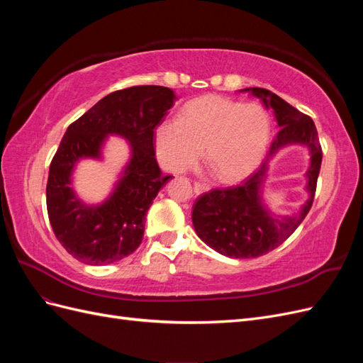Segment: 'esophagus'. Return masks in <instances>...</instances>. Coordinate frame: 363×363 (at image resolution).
Wrapping results in <instances>:
<instances>
[{
    "label": "esophagus",
    "mask_w": 363,
    "mask_h": 363,
    "mask_svg": "<svg viewBox=\"0 0 363 363\" xmlns=\"http://www.w3.org/2000/svg\"><path fill=\"white\" fill-rule=\"evenodd\" d=\"M194 191L196 195H200L203 192H207L208 191V184L206 183H201V182H195L194 183Z\"/></svg>",
    "instance_id": "esophagus-1"
}]
</instances>
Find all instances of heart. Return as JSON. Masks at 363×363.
I'll return each instance as SVG.
<instances>
[{"label":"heart","mask_w":363,"mask_h":363,"mask_svg":"<svg viewBox=\"0 0 363 363\" xmlns=\"http://www.w3.org/2000/svg\"><path fill=\"white\" fill-rule=\"evenodd\" d=\"M269 116L256 103L208 95L184 106L180 119L156 127V156L164 169L183 172L206 159L223 182H238L257 168L269 140Z\"/></svg>","instance_id":"obj_1"}]
</instances>
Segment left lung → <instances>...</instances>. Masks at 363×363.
Masks as SVG:
<instances>
[{"instance_id":"obj_1","label":"left lung","mask_w":363,"mask_h":363,"mask_svg":"<svg viewBox=\"0 0 363 363\" xmlns=\"http://www.w3.org/2000/svg\"><path fill=\"white\" fill-rule=\"evenodd\" d=\"M259 96L276 115L280 130L274 138L267 159L257 171L236 186L212 189L199 196L194 204L192 223L203 242L219 255L235 259H248L268 255L281 245L309 213L316 192L323 150L318 131L311 116L301 113L276 94L262 87L244 89ZM304 143L310 147L313 157L308 172V190L311 196L298 213L283 220L268 214L259 203V184L264 178L269 157L284 145Z\"/></svg>"}]
</instances>
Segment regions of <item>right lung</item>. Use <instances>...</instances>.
Masks as SVG:
<instances>
[{
	"instance_id": "add662e5",
	"label": "right lung",
	"mask_w": 363,
	"mask_h": 363,
	"mask_svg": "<svg viewBox=\"0 0 363 363\" xmlns=\"http://www.w3.org/2000/svg\"><path fill=\"white\" fill-rule=\"evenodd\" d=\"M174 103L169 87L131 86L108 94L68 127L50 164L47 211L54 235L74 259L108 265L140 245L148 208L171 179L157 164L155 130ZM107 134L125 137L132 159L111 199L86 206L69 188L70 172L80 158L99 157Z\"/></svg>"
}]
</instances>
